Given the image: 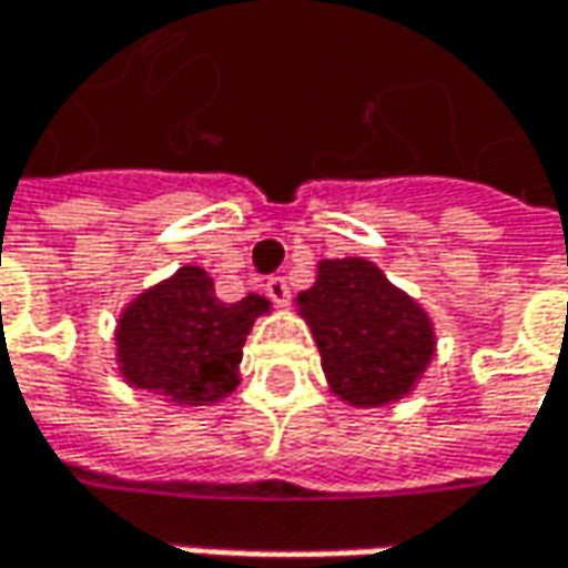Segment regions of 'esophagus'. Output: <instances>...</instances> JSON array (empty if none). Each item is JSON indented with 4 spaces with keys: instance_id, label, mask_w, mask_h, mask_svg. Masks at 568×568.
I'll use <instances>...</instances> for the list:
<instances>
[{
    "instance_id": "34e87169",
    "label": "esophagus",
    "mask_w": 568,
    "mask_h": 568,
    "mask_svg": "<svg viewBox=\"0 0 568 568\" xmlns=\"http://www.w3.org/2000/svg\"><path fill=\"white\" fill-rule=\"evenodd\" d=\"M265 294L272 296L277 306H287L291 303V284L284 277H268L265 281Z\"/></svg>"
}]
</instances>
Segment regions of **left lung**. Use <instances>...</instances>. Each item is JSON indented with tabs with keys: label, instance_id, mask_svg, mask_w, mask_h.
<instances>
[{
	"label": "left lung",
	"instance_id": "8db88e82",
	"mask_svg": "<svg viewBox=\"0 0 568 568\" xmlns=\"http://www.w3.org/2000/svg\"><path fill=\"white\" fill-rule=\"evenodd\" d=\"M296 310L316 338L332 395L351 407L402 402L436 354L426 310L361 255L322 258Z\"/></svg>",
	"mask_w": 568,
	"mask_h": 568
}]
</instances>
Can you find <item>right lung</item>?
Wrapping results in <instances>:
<instances>
[{
  "mask_svg": "<svg viewBox=\"0 0 568 568\" xmlns=\"http://www.w3.org/2000/svg\"><path fill=\"white\" fill-rule=\"evenodd\" d=\"M265 313V296L224 303L205 268L183 265L125 303L113 335L116 369L132 388L176 407L221 402L240 385L243 344Z\"/></svg>",
  "mask_w": 568,
  "mask_h": 568,
  "instance_id": "1",
  "label": "right lung"
}]
</instances>
